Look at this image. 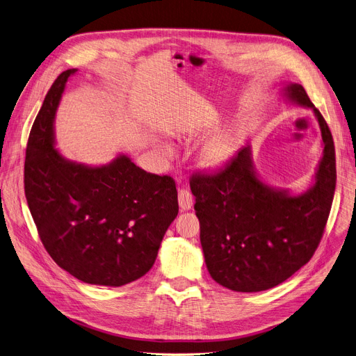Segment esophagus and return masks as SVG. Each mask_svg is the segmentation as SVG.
<instances>
[{"instance_id": "1", "label": "esophagus", "mask_w": 356, "mask_h": 356, "mask_svg": "<svg viewBox=\"0 0 356 356\" xmlns=\"http://www.w3.org/2000/svg\"><path fill=\"white\" fill-rule=\"evenodd\" d=\"M179 207L181 211H191L193 208V196L191 195L189 191H179Z\"/></svg>"}]
</instances>
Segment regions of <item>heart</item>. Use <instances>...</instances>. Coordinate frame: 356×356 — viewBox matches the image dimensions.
<instances>
[{
  "mask_svg": "<svg viewBox=\"0 0 356 356\" xmlns=\"http://www.w3.org/2000/svg\"><path fill=\"white\" fill-rule=\"evenodd\" d=\"M164 149L167 153L172 152L170 147H165ZM229 153H231L229 141L227 138H219L207 147V149H204L202 154V161L207 167H218L228 159Z\"/></svg>",
  "mask_w": 356,
  "mask_h": 356,
  "instance_id": "obj_1",
  "label": "heart"
}]
</instances>
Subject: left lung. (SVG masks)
<instances>
[{
    "label": "left lung",
    "mask_w": 356,
    "mask_h": 356,
    "mask_svg": "<svg viewBox=\"0 0 356 356\" xmlns=\"http://www.w3.org/2000/svg\"><path fill=\"white\" fill-rule=\"evenodd\" d=\"M286 97L313 108L322 131L323 157L306 193L290 196L266 186L254 172L250 145L219 172L192 176L204 263L216 283L234 291H263L286 282L313 257L330 213L336 159L329 125L302 85L290 83Z\"/></svg>",
    "instance_id": "8db88e82"
}]
</instances>
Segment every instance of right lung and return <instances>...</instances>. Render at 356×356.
Segmentation results:
<instances>
[{"mask_svg": "<svg viewBox=\"0 0 356 356\" xmlns=\"http://www.w3.org/2000/svg\"><path fill=\"white\" fill-rule=\"evenodd\" d=\"M62 72L31 127L24 192L37 232L53 261L88 284L120 287L153 267L161 239L179 213L176 183L147 173L127 156L89 167L54 149L53 121Z\"/></svg>", "mask_w": 356, "mask_h": 356, "instance_id": "add662e5", "label": "right lung"}]
</instances>
